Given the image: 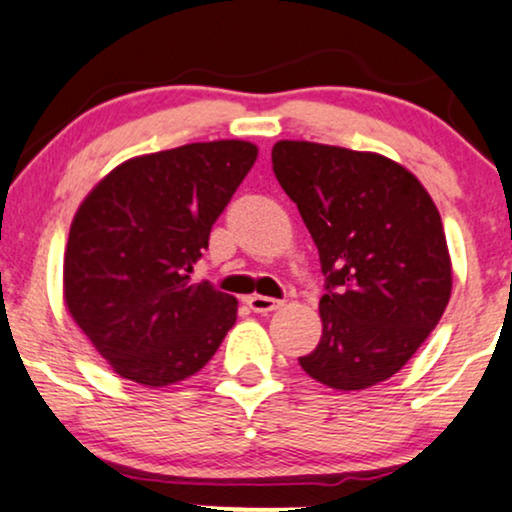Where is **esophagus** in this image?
Here are the masks:
<instances>
[{"mask_svg": "<svg viewBox=\"0 0 512 512\" xmlns=\"http://www.w3.org/2000/svg\"><path fill=\"white\" fill-rule=\"evenodd\" d=\"M281 304H283L281 300H276V297H267V295H250L248 297V307L257 314L274 312V309L281 307Z\"/></svg>", "mask_w": 512, "mask_h": 512, "instance_id": "obj_1", "label": "esophagus"}]
</instances>
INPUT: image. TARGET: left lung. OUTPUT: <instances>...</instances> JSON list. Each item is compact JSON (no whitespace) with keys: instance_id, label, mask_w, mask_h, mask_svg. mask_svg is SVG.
I'll use <instances>...</instances> for the list:
<instances>
[{"instance_id":"1","label":"left lung","mask_w":512,"mask_h":512,"mask_svg":"<svg viewBox=\"0 0 512 512\" xmlns=\"http://www.w3.org/2000/svg\"><path fill=\"white\" fill-rule=\"evenodd\" d=\"M271 165L326 276L321 340L300 366L342 392L383 383L449 304L451 260L435 203L409 170L378 153L278 141Z\"/></svg>"}]
</instances>
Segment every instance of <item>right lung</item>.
<instances>
[{
	"label": "right lung",
	"instance_id": "add662e5",
	"mask_svg": "<svg viewBox=\"0 0 512 512\" xmlns=\"http://www.w3.org/2000/svg\"><path fill=\"white\" fill-rule=\"evenodd\" d=\"M257 158L248 141H208L132 158L96 184L70 226L68 312L113 371L163 387L198 373L236 323V297L191 283Z\"/></svg>",
	"mask_w": 512,
	"mask_h": 512
}]
</instances>
